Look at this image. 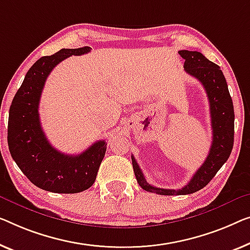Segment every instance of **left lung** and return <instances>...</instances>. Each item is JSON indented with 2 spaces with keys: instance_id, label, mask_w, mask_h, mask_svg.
I'll use <instances>...</instances> for the list:
<instances>
[{
  "instance_id": "left-lung-1",
  "label": "left lung",
  "mask_w": 250,
  "mask_h": 250,
  "mask_svg": "<svg viewBox=\"0 0 250 250\" xmlns=\"http://www.w3.org/2000/svg\"><path fill=\"white\" fill-rule=\"evenodd\" d=\"M178 54L185 59L184 69L195 77L206 89L210 103L212 144L210 151L202 166L193 175L191 181L180 189L161 188L147 183L139 165L133 156L132 166L138 184L145 191L161 195H185L195 193L207 186L215 176L223 164L228 161L233 147L234 112L231 96L225 75L217 64L208 61L199 51L180 50Z\"/></svg>"
}]
</instances>
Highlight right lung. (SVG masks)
I'll return each mask as SVG.
<instances>
[{
  "instance_id": "right-lung-1",
  "label": "right lung",
  "mask_w": 250,
  "mask_h": 250,
  "mask_svg": "<svg viewBox=\"0 0 250 250\" xmlns=\"http://www.w3.org/2000/svg\"><path fill=\"white\" fill-rule=\"evenodd\" d=\"M89 51L91 47L62 49L38 59L25 74L10 106V154L29 181L44 191L70 194L89 188L105 155L104 140L96 141L80 155L62 154L47 140L39 119L40 96L54 67L69 56Z\"/></svg>"
}]
</instances>
